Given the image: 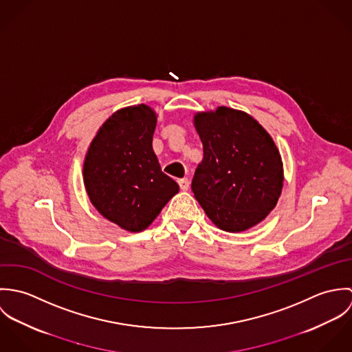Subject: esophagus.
I'll return each instance as SVG.
<instances>
[{
    "mask_svg": "<svg viewBox=\"0 0 352 352\" xmlns=\"http://www.w3.org/2000/svg\"><path fill=\"white\" fill-rule=\"evenodd\" d=\"M177 183H179V186H180V190H183V191H187V190L190 188V182H188V179H187V177L179 179V180H177Z\"/></svg>",
    "mask_w": 352,
    "mask_h": 352,
    "instance_id": "obj_1",
    "label": "esophagus"
}]
</instances>
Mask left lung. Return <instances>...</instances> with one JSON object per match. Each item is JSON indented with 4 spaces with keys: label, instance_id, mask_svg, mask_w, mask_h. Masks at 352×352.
Returning a JSON list of instances; mask_svg holds the SVG:
<instances>
[{
    "label": "left lung",
    "instance_id": "1",
    "mask_svg": "<svg viewBox=\"0 0 352 352\" xmlns=\"http://www.w3.org/2000/svg\"><path fill=\"white\" fill-rule=\"evenodd\" d=\"M194 126L203 160L191 188L208 219L240 233L261 222L283 188V162L267 130L250 113L230 107L201 111Z\"/></svg>",
    "mask_w": 352,
    "mask_h": 352
}]
</instances>
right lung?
<instances>
[{"instance_id":"right-lung-1","label":"right lung","mask_w":352,"mask_h":352,"mask_svg":"<svg viewBox=\"0 0 352 352\" xmlns=\"http://www.w3.org/2000/svg\"><path fill=\"white\" fill-rule=\"evenodd\" d=\"M155 111L130 105L113 112L98 130L84 160V186L101 215L138 233L149 228L177 192L153 151Z\"/></svg>"}]
</instances>
